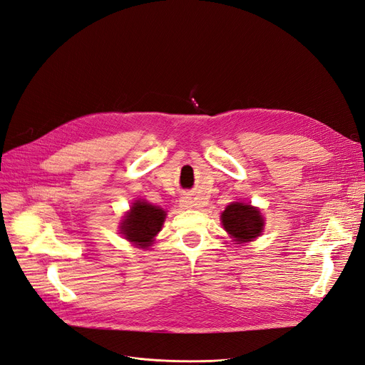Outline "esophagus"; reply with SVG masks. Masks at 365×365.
Segmentation results:
<instances>
[{
  "mask_svg": "<svg viewBox=\"0 0 365 365\" xmlns=\"http://www.w3.org/2000/svg\"><path fill=\"white\" fill-rule=\"evenodd\" d=\"M181 205L185 207V208H190V207H193L195 204H193V201L190 200V197H182V200H181Z\"/></svg>",
  "mask_w": 365,
  "mask_h": 365,
  "instance_id": "obj_1",
  "label": "esophagus"
}]
</instances>
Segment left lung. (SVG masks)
I'll use <instances>...</instances> for the list:
<instances>
[{
  "mask_svg": "<svg viewBox=\"0 0 365 365\" xmlns=\"http://www.w3.org/2000/svg\"><path fill=\"white\" fill-rule=\"evenodd\" d=\"M224 230L236 244H245L259 237L264 220L257 207L244 202H231L220 215Z\"/></svg>",
  "mask_w": 365,
  "mask_h": 365,
  "instance_id": "left-lung-1",
  "label": "left lung"
}]
</instances>
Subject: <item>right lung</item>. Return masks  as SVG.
Masks as SVG:
<instances>
[{"label":"right lung","instance_id":"right-lung-1","mask_svg":"<svg viewBox=\"0 0 365 365\" xmlns=\"http://www.w3.org/2000/svg\"><path fill=\"white\" fill-rule=\"evenodd\" d=\"M164 219L165 212L161 207L138 200L132 204L120 222V235L140 248H148L153 244V237L161 231Z\"/></svg>","mask_w":365,"mask_h":365}]
</instances>
